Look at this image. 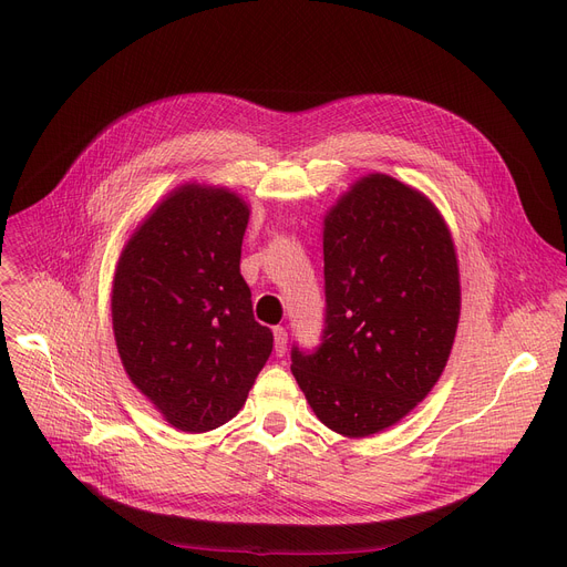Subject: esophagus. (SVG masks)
I'll use <instances>...</instances> for the list:
<instances>
[{
  "mask_svg": "<svg viewBox=\"0 0 567 567\" xmlns=\"http://www.w3.org/2000/svg\"><path fill=\"white\" fill-rule=\"evenodd\" d=\"M274 342H276V353L282 355L285 349H287V331L282 329V326H278V329H274Z\"/></svg>",
  "mask_w": 567,
  "mask_h": 567,
  "instance_id": "obj_1",
  "label": "esophagus"
}]
</instances>
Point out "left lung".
<instances>
[{"label": "left lung", "instance_id": "8db88e82", "mask_svg": "<svg viewBox=\"0 0 567 567\" xmlns=\"http://www.w3.org/2000/svg\"><path fill=\"white\" fill-rule=\"evenodd\" d=\"M326 329L291 351L317 419L347 439L379 434L419 406L457 336L462 287L449 223L395 176L365 174L323 216Z\"/></svg>", "mask_w": 567, "mask_h": 567}]
</instances>
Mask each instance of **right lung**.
I'll use <instances>...</instances> for the list:
<instances>
[{
    "label": "right lung",
    "instance_id": "right-lung-1",
    "mask_svg": "<svg viewBox=\"0 0 567 567\" xmlns=\"http://www.w3.org/2000/svg\"><path fill=\"white\" fill-rule=\"evenodd\" d=\"M248 202L186 182L148 212L114 266L110 312L118 359L172 427L231 421L274 349L241 276Z\"/></svg>",
    "mask_w": 567,
    "mask_h": 567
}]
</instances>
